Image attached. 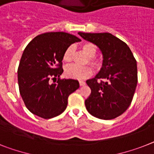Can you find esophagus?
I'll return each mask as SVG.
<instances>
[{"label":"esophagus","instance_id":"esophagus-1","mask_svg":"<svg viewBox=\"0 0 154 154\" xmlns=\"http://www.w3.org/2000/svg\"><path fill=\"white\" fill-rule=\"evenodd\" d=\"M79 84H80V86H84V85H85V82L83 81H79Z\"/></svg>","mask_w":154,"mask_h":154}]
</instances>
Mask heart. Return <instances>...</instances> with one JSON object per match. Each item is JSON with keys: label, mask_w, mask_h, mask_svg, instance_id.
Listing matches in <instances>:
<instances>
[{"label": "heart", "mask_w": 154, "mask_h": 154, "mask_svg": "<svg viewBox=\"0 0 154 154\" xmlns=\"http://www.w3.org/2000/svg\"><path fill=\"white\" fill-rule=\"evenodd\" d=\"M80 48H81V51L88 57L87 62H86V64L88 63L89 65L95 70L100 69L102 66V62L99 58L95 56L97 51H98L96 45L93 44L92 42L86 41V42L81 44ZM73 55V48L72 46H69V48L66 49V51L63 53V61L66 62V63H69L72 60ZM64 74H65L66 77H69V78L82 80L86 79V78L90 77L92 74V70L88 66L79 67L75 65H70L66 67L65 70H64Z\"/></svg>", "instance_id": "obj_1"}]
</instances>
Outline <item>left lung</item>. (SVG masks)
Returning <instances> with one entry per match:
<instances>
[{"label":"left lung","instance_id":"1","mask_svg":"<svg viewBox=\"0 0 154 154\" xmlns=\"http://www.w3.org/2000/svg\"><path fill=\"white\" fill-rule=\"evenodd\" d=\"M100 48L103 55L101 70L88 80L91 94L85 100L88 113L103 120L121 116L131 105L138 83L137 63L131 49L109 33H78Z\"/></svg>","mask_w":154,"mask_h":154}]
</instances>
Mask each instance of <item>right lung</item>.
<instances>
[{
	"instance_id": "obj_1",
	"label": "right lung",
	"mask_w": 154,
	"mask_h": 154,
	"mask_svg": "<svg viewBox=\"0 0 154 154\" xmlns=\"http://www.w3.org/2000/svg\"><path fill=\"white\" fill-rule=\"evenodd\" d=\"M81 39L65 32H48L37 36L23 51L19 68V93L31 113L45 119L61 114L68 97L79 88L73 79H61L63 55L67 48ZM58 78L57 83L50 79Z\"/></svg>"
}]
</instances>
